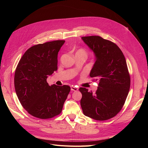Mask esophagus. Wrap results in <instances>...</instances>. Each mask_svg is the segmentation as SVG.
I'll use <instances>...</instances> for the list:
<instances>
[{
  "label": "esophagus",
  "mask_w": 148,
  "mask_h": 148,
  "mask_svg": "<svg viewBox=\"0 0 148 148\" xmlns=\"http://www.w3.org/2000/svg\"><path fill=\"white\" fill-rule=\"evenodd\" d=\"M78 88L77 87L74 86H71V91H78Z\"/></svg>",
  "instance_id": "34e87169"
}]
</instances>
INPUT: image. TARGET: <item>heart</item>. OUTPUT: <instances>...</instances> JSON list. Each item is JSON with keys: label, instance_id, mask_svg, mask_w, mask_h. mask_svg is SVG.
Instances as JSON below:
<instances>
[{"label": "heart", "instance_id": "b5f03b06", "mask_svg": "<svg viewBox=\"0 0 148 148\" xmlns=\"http://www.w3.org/2000/svg\"><path fill=\"white\" fill-rule=\"evenodd\" d=\"M76 54H78V55H82L84 56H87V52H86V51L84 50L83 49H79L76 52Z\"/></svg>", "mask_w": 148, "mask_h": 148}]
</instances>
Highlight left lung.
Masks as SVG:
<instances>
[{
	"label": "left lung",
	"instance_id": "1",
	"mask_svg": "<svg viewBox=\"0 0 148 148\" xmlns=\"http://www.w3.org/2000/svg\"><path fill=\"white\" fill-rule=\"evenodd\" d=\"M95 53L89 76L99 82L95 93L80 88V104L84 115L96 120L112 118L122 109L130 87V77L123 52L116 44L99 36L82 37Z\"/></svg>",
	"mask_w": 148,
	"mask_h": 148
}]
</instances>
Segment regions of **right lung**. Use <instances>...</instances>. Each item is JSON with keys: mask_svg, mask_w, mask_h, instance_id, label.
Wrapping results in <instances>:
<instances>
[{"mask_svg": "<svg viewBox=\"0 0 148 148\" xmlns=\"http://www.w3.org/2000/svg\"><path fill=\"white\" fill-rule=\"evenodd\" d=\"M65 41L57 40L29 48L20 60L14 77L16 94L23 108L41 119L59 115L70 91L68 85L49 86L48 76L57 70V55Z\"/></svg>", "mask_w": 148, "mask_h": 148, "instance_id": "1", "label": "right lung"}]
</instances>
